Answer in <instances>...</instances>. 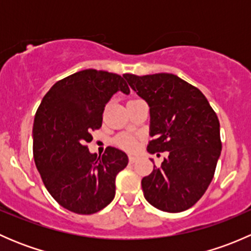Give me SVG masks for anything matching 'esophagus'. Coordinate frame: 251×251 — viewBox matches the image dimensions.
I'll return each mask as SVG.
<instances>
[{
  "label": "esophagus",
  "instance_id": "obj_1",
  "mask_svg": "<svg viewBox=\"0 0 251 251\" xmlns=\"http://www.w3.org/2000/svg\"><path fill=\"white\" fill-rule=\"evenodd\" d=\"M136 159H137V158H136V155H130V156H128V160H130V163H131V164L135 163Z\"/></svg>",
  "mask_w": 251,
  "mask_h": 251
}]
</instances>
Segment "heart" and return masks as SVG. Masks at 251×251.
Segmentation results:
<instances>
[{"instance_id": "b5f03b06", "label": "heart", "mask_w": 251, "mask_h": 251, "mask_svg": "<svg viewBox=\"0 0 251 251\" xmlns=\"http://www.w3.org/2000/svg\"><path fill=\"white\" fill-rule=\"evenodd\" d=\"M116 144H118L120 148L126 149V151H133L136 148V140L133 137L128 135H120L116 137Z\"/></svg>"}]
</instances>
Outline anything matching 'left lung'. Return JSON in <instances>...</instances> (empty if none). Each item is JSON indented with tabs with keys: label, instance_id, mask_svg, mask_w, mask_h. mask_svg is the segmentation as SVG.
<instances>
[{
	"label": "left lung",
	"instance_id": "1",
	"mask_svg": "<svg viewBox=\"0 0 251 251\" xmlns=\"http://www.w3.org/2000/svg\"><path fill=\"white\" fill-rule=\"evenodd\" d=\"M151 113L149 153L169 151L142 178L144 198L156 209L181 212L203 197L221 154L220 123L205 96L177 75L125 74ZM159 155V154H158Z\"/></svg>",
	"mask_w": 251,
	"mask_h": 251
}]
</instances>
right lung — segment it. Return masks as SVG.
Returning <instances> with one entry per match:
<instances>
[{
    "label": "right lung",
    "mask_w": 251,
    "mask_h": 251,
    "mask_svg": "<svg viewBox=\"0 0 251 251\" xmlns=\"http://www.w3.org/2000/svg\"><path fill=\"white\" fill-rule=\"evenodd\" d=\"M130 93L123 76L86 69L59 80L45 95L34 120V159L50 196L69 211L91 215L115 197L116 175L126 168L123 151L108 147L102 156L86 143L102 126L114 93Z\"/></svg>",
    "instance_id": "add662e5"
}]
</instances>
